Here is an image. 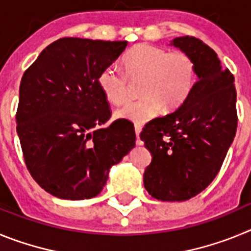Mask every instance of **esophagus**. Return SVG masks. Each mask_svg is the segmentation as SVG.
I'll list each match as a JSON object with an SVG mask.
<instances>
[{
	"label": "esophagus",
	"mask_w": 251,
	"mask_h": 251,
	"mask_svg": "<svg viewBox=\"0 0 251 251\" xmlns=\"http://www.w3.org/2000/svg\"><path fill=\"white\" fill-rule=\"evenodd\" d=\"M136 136L137 138H139V134H141V130H142V127H141V124H136Z\"/></svg>",
	"instance_id": "34e87169"
}]
</instances>
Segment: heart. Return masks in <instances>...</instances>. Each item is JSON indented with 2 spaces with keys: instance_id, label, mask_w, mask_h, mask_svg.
<instances>
[{
  "instance_id": "b5f03b06",
  "label": "heart",
  "mask_w": 251,
  "mask_h": 251,
  "mask_svg": "<svg viewBox=\"0 0 251 251\" xmlns=\"http://www.w3.org/2000/svg\"><path fill=\"white\" fill-rule=\"evenodd\" d=\"M126 73L117 65H106L98 75V85L110 103L121 105L130 97V81H141L143 97L126 104L115 117L134 123H145L166 105L178 108L194 90L197 80L195 60L186 52L142 44L124 57Z\"/></svg>"
}]
</instances>
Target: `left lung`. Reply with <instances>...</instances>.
I'll use <instances>...</instances> for the list:
<instances>
[{"mask_svg": "<svg viewBox=\"0 0 251 251\" xmlns=\"http://www.w3.org/2000/svg\"><path fill=\"white\" fill-rule=\"evenodd\" d=\"M171 45L197 66L194 90L176 112L153 119L141 139L152 154L143 183L161 201H186L203 191L219 174L238 127L234 75L216 52L194 36Z\"/></svg>", "mask_w": 251, "mask_h": 251, "instance_id": "1", "label": "left lung"}]
</instances>
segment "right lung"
Returning a JSON list of instances; mask_svg holds the SVG:
<instances>
[{"instance_id":"obj_1","label":"right lung","mask_w":251,"mask_h":251,"mask_svg":"<svg viewBox=\"0 0 251 251\" xmlns=\"http://www.w3.org/2000/svg\"><path fill=\"white\" fill-rule=\"evenodd\" d=\"M127 41L63 37L24 73L16 113L26 167L46 192L65 200L100 194L113 165L136 146L134 128L114 121L98 85Z\"/></svg>"}]
</instances>
